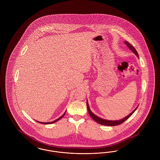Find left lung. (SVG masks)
Listing matches in <instances>:
<instances>
[{"instance_id": "obj_1", "label": "left lung", "mask_w": 160, "mask_h": 160, "mask_svg": "<svg viewBox=\"0 0 160 160\" xmlns=\"http://www.w3.org/2000/svg\"><path fill=\"white\" fill-rule=\"evenodd\" d=\"M124 42H125V44L127 46V47L129 48V49L137 56V58H139V57H138V54L137 53L136 50L135 49V48H134L133 46H132L131 44H130L128 41H125ZM86 104H87V108H88L89 114L90 116L95 121L98 122L99 124L102 125H106V126H116V125H119V124H121L123 122H125L127 119H128L129 117L134 113V112L137 110V107H138V106H137L130 114H128L127 116L123 118V119H121V120H118V121H110V120H107V119H102V118H99L98 116H96L95 114H93V113L92 112L91 110V109H90V108H89L88 101H87Z\"/></svg>"}]
</instances>
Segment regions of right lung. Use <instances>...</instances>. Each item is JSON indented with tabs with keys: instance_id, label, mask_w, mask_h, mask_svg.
<instances>
[{
	"instance_id": "right-lung-1",
	"label": "right lung",
	"mask_w": 160,
	"mask_h": 160,
	"mask_svg": "<svg viewBox=\"0 0 160 160\" xmlns=\"http://www.w3.org/2000/svg\"><path fill=\"white\" fill-rule=\"evenodd\" d=\"M65 113H66V112L64 113V114H63L62 116H61V117L60 118H59L58 119H56L55 121H53V122H39V121H37V122H39V123H42V124H51V123H55L56 122H57V121H58L59 120H60L61 119V118H62L63 117V116L65 115Z\"/></svg>"
}]
</instances>
